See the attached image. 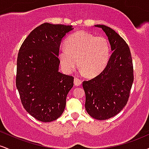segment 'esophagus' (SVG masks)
<instances>
[{
  "instance_id": "1",
  "label": "esophagus",
  "mask_w": 149,
  "mask_h": 149,
  "mask_svg": "<svg viewBox=\"0 0 149 149\" xmlns=\"http://www.w3.org/2000/svg\"><path fill=\"white\" fill-rule=\"evenodd\" d=\"M73 83H74V85H76V86H80V85L82 84L81 80H80V79H78V78H74V80H73Z\"/></svg>"
}]
</instances>
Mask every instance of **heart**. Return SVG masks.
Segmentation results:
<instances>
[{"label": "heart", "mask_w": 149, "mask_h": 149, "mask_svg": "<svg viewBox=\"0 0 149 149\" xmlns=\"http://www.w3.org/2000/svg\"><path fill=\"white\" fill-rule=\"evenodd\" d=\"M65 45L66 48L60 49L58 57L66 73H71L78 60L81 72L94 77L100 74L109 62L111 47L107 38L80 31L72 34Z\"/></svg>", "instance_id": "b5f03b06"}]
</instances>
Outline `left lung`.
I'll return each instance as SVG.
<instances>
[{"label":"left lung","instance_id":"obj_1","mask_svg":"<svg viewBox=\"0 0 149 149\" xmlns=\"http://www.w3.org/2000/svg\"><path fill=\"white\" fill-rule=\"evenodd\" d=\"M109 39L113 53L103 71L93 79L84 81L85 107L97 120H107L117 115L125 107L132 85L133 66L127 44L114 30L97 24Z\"/></svg>","mask_w":149,"mask_h":149}]
</instances>
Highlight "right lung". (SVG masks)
Returning <instances> with one entry per match:
<instances>
[{"label": "right lung", "mask_w": 149, "mask_h": 149, "mask_svg": "<svg viewBox=\"0 0 149 149\" xmlns=\"http://www.w3.org/2000/svg\"><path fill=\"white\" fill-rule=\"evenodd\" d=\"M72 26L44 23L23 42L17 61L16 86L23 107L41 122L61 116L73 86V77L59 71L61 40Z\"/></svg>", "instance_id": "add662e5"}]
</instances>
